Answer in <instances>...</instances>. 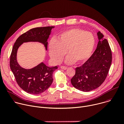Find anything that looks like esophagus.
Masks as SVG:
<instances>
[{
  "label": "esophagus",
  "mask_w": 124,
  "mask_h": 124,
  "mask_svg": "<svg viewBox=\"0 0 124 124\" xmlns=\"http://www.w3.org/2000/svg\"><path fill=\"white\" fill-rule=\"evenodd\" d=\"M60 68H61V69H63V70H67V69H68V68H67V67H66V66H61L60 67Z\"/></svg>",
  "instance_id": "1"
}]
</instances>
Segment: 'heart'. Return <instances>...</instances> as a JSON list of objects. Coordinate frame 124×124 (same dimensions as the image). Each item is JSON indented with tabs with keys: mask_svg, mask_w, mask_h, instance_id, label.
<instances>
[{
	"mask_svg": "<svg viewBox=\"0 0 124 124\" xmlns=\"http://www.w3.org/2000/svg\"><path fill=\"white\" fill-rule=\"evenodd\" d=\"M95 44V39L92 33L71 28L62 32L57 40H50L49 53L53 61L58 64L61 62L67 50V63H80L89 58Z\"/></svg>",
	"mask_w": 124,
	"mask_h": 124,
	"instance_id": "obj_1",
	"label": "heart"
}]
</instances>
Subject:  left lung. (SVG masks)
I'll list each match as a JSON object with an SVG mask.
<instances>
[{
    "label": "left lung",
    "instance_id": "left-lung-1",
    "mask_svg": "<svg viewBox=\"0 0 124 124\" xmlns=\"http://www.w3.org/2000/svg\"><path fill=\"white\" fill-rule=\"evenodd\" d=\"M99 42L91 56L82 66L76 68L70 81L77 89L88 92L98 88L104 82L112 62L111 50L108 40L100 32L97 33Z\"/></svg>",
    "mask_w": 124,
    "mask_h": 124
}]
</instances>
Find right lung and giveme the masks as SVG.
<instances>
[{
    "mask_svg": "<svg viewBox=\"0 0 124 124\" xmlns=\"http://www.w3.org/2000/svg\"><path fill=\"white\" fill-rule=\"evenodd\" d=\"M54 26L32 28L21 35L13 46L10 55V68L17 83L29 94L38 95L47 89L53 81V73L58 67H49L42 62L32 69H24L17 62V49L23 43L38 42L43 44L47 50V40Z\"/></svg>",
    "mask_w": 124,
    "mask_h": 124,
    "instance_id": "obj_1",
    "label": "right lung"
}]
</instances>
